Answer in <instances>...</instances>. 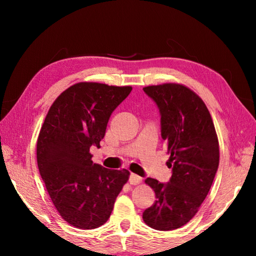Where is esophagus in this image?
<instances>
[{"label":"esophagus","mask_w":256,"mask_h":256,"mask_svg":"<svg viewBox=\"0 0 256 256\" xmlns=\"http://www.w3.org/2000/svg\"><path fill=\"white\" fill-rule=\"evenodd\" d=\"M130 184H132V185H138V184H140L141 182H142V177H140L138 175H136V174H132L130 175Z\"/></svg>","instance_id":"34e87169"}]
</instances>
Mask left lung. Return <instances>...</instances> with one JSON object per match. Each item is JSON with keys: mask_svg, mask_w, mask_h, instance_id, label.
I'll use <instances>...</instances> for the list:
<instances>
[{"mask_svg": "<svg viewBox=\"0 0 256 256\" xmlns=\"http://www.w3.org/2000/svg\"><path fill=\"white\" fill-rule=\"evenodd\" d=\"M144 92L159 108L172 174L166 184L146 180L157 200L142 218L157 230H174L196 214L209 193L219 166L218 136L206 104L188 86L164 84Z\"/></svg>", "mask_w": 256, "mask_h": 256, "instance_id": "8db88e82", "label": "left lung"}]
</instances>
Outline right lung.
Wrapping results in <instances>:
<instances>
[{
	"label": "right lung",
	"instance_id": "obj_1",
	"mask_svg": "<svg viewBox=\"0 0 256 256\" xmlns=\"http://www.w3.org/2000/svg\"><path fill=\"white\" fill-rule=\"evenodd\" d=\"M132 86L79 82L55 99L37 140V164L50 200L72 226L94 229L105 224L130 172L92 162L112 112Z\"/></svg>",
	"mask_w": 256,
	"mask_h": 256
}]
</instances>
